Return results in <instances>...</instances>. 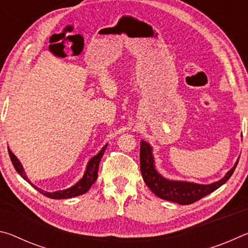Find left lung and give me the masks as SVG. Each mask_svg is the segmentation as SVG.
Segmentation results:
<instances>
[{
  "instance_id": "obj_1",
  "label": "left lung",
  "mask_w": 248,
  "mask_h": 248,
  "mask_svg": "<svg viewBox=\"0 0 248 248\" xmlns=\"http://www.w3.org/2000/svg\"><path fill=\"white\" fill-rule=\"evenodd\" d=\"M237 163L238 159L232 169L224 175V177L212 184L203 185L185 182V180H173L164 177L157 171L156 166H155L152 146L144 140L141 141L140 145V169L146 186L158 198L179 204L194 203L207 195L211 194L212 191L217 190V188L228 182L234 173Z\"/></svg>"
}]
</instances>
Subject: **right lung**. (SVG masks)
<instances>
[{
  "label": "right lung",
  "mask_w": 248,
  "mask_h": 248,
  "mask_svg": "<svg viewBox=\"0 0 248 248\" xmlns=\"http://www.w3.org/2000/svg\"><path fill=\"white\" fill-rule=\"evenodd\" d=\"M108 144H105L103 146V149L99 151V152L95 155V156L92 157L89 163H87L85 171H84L83 177L78 180L77 184H74L72 187L66 188V189L63 190H58V191H53V192H48L45 191L41 188H38L35 186L31 180L28 179L26 173H25L24 167L22 165V163L19 162V159L15 156V154L12 152V151L8 149V154H10L11 161L13 163V165L15 167V170L17 173L22 176V177L26 180L27 183H29L31 186L35 188V189L38 190L40 194H43L44 196L48 197V198L51 199H69V198H73V197H78L79 195L85 194V192L89 191L92 185L95 183V180L97 179V173H98V166H99V162L102 159L105 150H106Z\"/></svg>",
  "instance_id": "right-lung-1"
}]
</instances>
